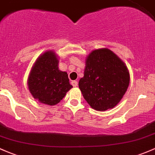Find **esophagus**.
Returning a JSON list of instances; mask_svg holds the SVG:
<instances>
[{"mask_svg": "<svg viewBox=\"0 0 155 155\" xmlns=\"http://www.w3.org/2000/svg\"><path fill=\"white\" fill-rule=\"evenodd\" d=\"M71 85H72V86H74V87H77L78 85V81H71Z\"/></svg>", "mask_w": 155, "mask_h": 155, "instance_id": "obj_1", "label": "esophagus"}]
</instances>
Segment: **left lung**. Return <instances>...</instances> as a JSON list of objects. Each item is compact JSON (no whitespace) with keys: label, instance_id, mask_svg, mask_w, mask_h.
<instances>
[{"label":"left lung","instance_id":"1","mask_svg":"<svg viewBox=\"0 0 155 155\" xmlns=\"http://www.w3.org/2000/svg\"><path fill=\"white\" fill-rule=\"evenodd\" d=\"M130 76L127 67L109 49H95L86 59L79 89L86 102L97 111L112 109L127 91Z\"/></svg>","mask_w":155,"mask_h":155}]
</instances>
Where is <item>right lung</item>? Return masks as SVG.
<instances>
[{
  "label": "right lung",
  "mask_w": 155,
  "mask_h": 155,
  "mask_svg": "<svg viewBox=\"0 0 155 155\" xmlns=\"http://www.w3.org/2000/svg\"><path fill=\"white\" fill-rule=\"evenodd\" d=\"M55 52L47 51L39 56L28 78V87L35 99L53 106L58 104L72 88L66 71L58 69Z\"/></svg>",
  "instance_id": "right-lung-1"
}]
</instances>
